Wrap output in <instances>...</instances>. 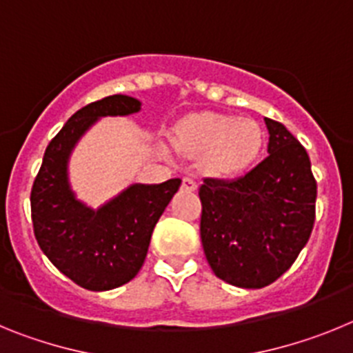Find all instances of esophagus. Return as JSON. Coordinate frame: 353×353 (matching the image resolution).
<instances>
[{
  "mask_svg": "<svg viewBox=\"0 0 353 353\" xmlns=\"http://www.w3.org/2000/svg\"><path fill=\"white\" fill-rule=\"evenodd\" d=\"M183 189L185 191H196L198 189V180L194 176H183Z\"/></svg>",
  "mask_w": 353,
  "mask_h": 353,
  "instance_id": "esophagus-1",
  "label": "esophagus"
}]
</instances>
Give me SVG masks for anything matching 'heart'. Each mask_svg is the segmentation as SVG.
Here are the masks:
<instances>
[{"label":"heart","mask_w":353,"mask_h":353,"mask_svg":"<svg viewBox=\"0 0 353 353\" xmlns=\"http://www.w3.org/2000/svg\"><path fill=\"white\" fill-rule=\"evenodd\" d=\"M182 141L192 152H208L207 168L219 176H232L256 161L263 130L252 120L230 114H208L183 129Z\"/></svg>","instance_id":"b5f03b06"}]
</instances>
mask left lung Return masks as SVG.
Instances as JSON below:
<instances>
[{
  "label": "left lung",
  "instance_id": "1",
  "mask_svg": "<svg viewBox=\"0 0 353 353\" xmlns=\"http://www.w3.org/2000/svg\"><path fill=\"white\" fill-rule=\"evenodd\" d=\"M269 155L235 180L205 179L201 244L210 269L239 288H263L297 260L314 224L310 155L283 123L265 118Z\"/></svg>",
  "mask_w": 353,
  "mask_h": 353
}]
</instances>
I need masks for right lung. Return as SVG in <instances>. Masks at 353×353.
<instances>
[{
  "label": "right lung",
  "mask_w": 353,
  "mask_h": 353,
  "mask_svg": "<svg viewBox=\"0 0 353 353\" xmlns=\"http://www.w3.org/2000/svg\"><path fill=\"white\" fill-rule=\"evenodd\" d=\"M139 109L141 102L127 95H109L81 108L51 139L31 187V221L40 249L61 274L92 292L118 288L136 277L155 224L182 183L180 179L134 183L99 210L72 192L68 157L81 136L99 118Z\"/></svg>",
  "instance_id": "obj_1"
}]
</instances>
